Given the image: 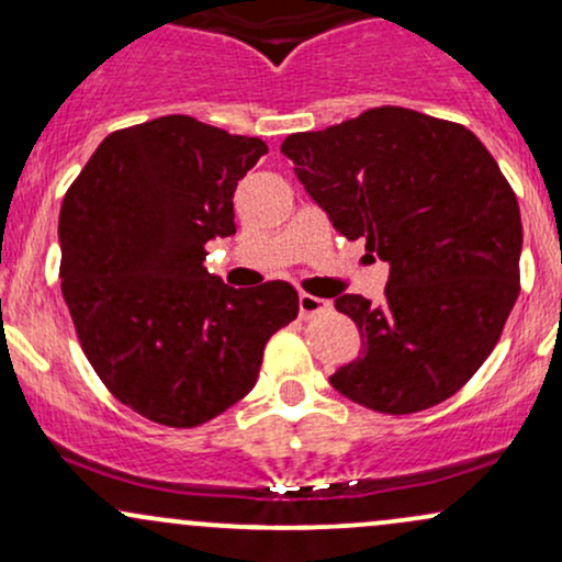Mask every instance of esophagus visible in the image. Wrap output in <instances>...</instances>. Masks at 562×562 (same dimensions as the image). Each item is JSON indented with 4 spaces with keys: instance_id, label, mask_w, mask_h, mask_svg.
<instances>
[{
    "instance_id": "1",
    "label": "esophagus",
    "mask_w": 562,
    "mask_h": 562,
    "mask_svg": "<svg viewBox=\"0 0 562 562\" xmlns=\"http://www.w3.org/2000/svg\"><path fill=\"white\" fill-rule=\"evenodd\" d=\"M327 308H330V301L319 299V295H312V293H301L299 295V312H301L303 319L314 317V314L327 312Z\"/></svg>"
}]
</instances>
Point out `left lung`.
I'll return each mask as SVG.
<instances>
[{"label":"left lung","mask_w":562,"mask_h":562,"mask_svg":"<svg viewBox=\"0 0 562 562\" xmlns=\"http://www.w3.org/2000/svg\"><path fill=\"white\" fill-rule=\"evenodd\" d=\"M282 156L348 240L391 263L383 303L338 295L364 351L330 378L351 402L412 415L454 396L486 362L520 293V209L470 128L383 105Z\"/></svg>","instance_id":"left-lung-1"}]
</instances>
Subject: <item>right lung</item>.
<instances>
[{
    "instance_id": "obj_1",
    "label": "right lung",
    "mask_w": 562,
    "mask_h": 562,
    "mask_svg": "<svg viewBox=\"0 0 562 562\" xmlns=\"http://www.w3.org/2000/svg\"><path fill=\"white\" fill-rule=\"evenodd\" d=\"M263 153L259 137L164 115L108 134L68 187L63 299L89 364L147 420H214L299 317L288 282L235 290L203 267L205 243L235 235L232 195Z\"/></svg>"
}]
</instances>
